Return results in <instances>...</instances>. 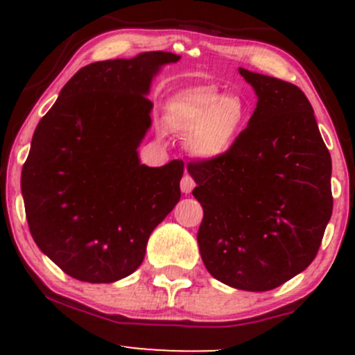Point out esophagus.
<instances>
[{
	"label": "esophagus",
	"mask_w": 355,
	"mask_h": 355,
	"mask_svg": "<svg viewBox=\"0 0 355 355\" xmlns=\"http://www.w3.org/2000/svg\"><path fill=\"white\" fill-rule=\"evenodd\" d=\"M193 189H195V180L190 177L189 173H185V175H183L182 182H180V190L183 191V193H190V191Z\"/></svg>",
	"instance_id": "esophagus-1"
}]
</instances>
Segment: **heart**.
<instances>
[{
  "label": "heart",
  "mask_w": 355,
  "mask_h": 355,
  "mask_svg": "<svg viewBox=\"0 0 355 355\" xmlns=\"http://www.w3.org/2000/svg\"><path fill=\"white\" fill-rule=\"evenodd\" d=\"M248 118L240 95H220L214 88H191L168 103L165 123L187 137V150L200 160L223 157L234 146Z\"/></svg>",
  "instance_id": "1"
}]
</instances>
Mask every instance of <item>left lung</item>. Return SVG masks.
<instances>
[{"mask_svg": "<svg viewBox=\"0 0 355 355\" xmlns=\"http://www.w3.org/2000/svg\"><path fill=\"white\" fill-rule=\"evenodd\" d=\"M257 107L223 157L189 164L203 263L248 292L279 287L315 259L332 215L331 153L295 85L239 68Z\"/></svg>", "mask_w": 355, "mask_h": 355, "instance_id": "left-lung-1", "label": "left lung"}]
</instances>
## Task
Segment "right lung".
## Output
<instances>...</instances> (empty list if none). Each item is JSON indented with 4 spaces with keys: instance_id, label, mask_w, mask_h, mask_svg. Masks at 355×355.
<instances>
[{
    "instance_id": "right-lung-1",
    "label": "right lung",
    "mask_w": 355,
    "mask_h": 355,
    "mask_svg": "<svg viewBox=\"0 0 355 355\" xmlns=\"http://www.w3.org/2000/svg\"><path fill=\"white\" fill-rule=\"evenodd\" d=\"M180 56L145 51L87 64L40 120L23 165L31 237L64 274L112 284L141 266L155 227L180 200L183 164H140L157 73Z\"/></svg>"
}]
</instances>
